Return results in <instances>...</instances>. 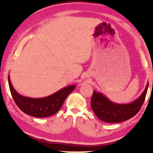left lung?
I'll return each instance as SVG.
<instances>
[{"mask_svg": "<svg viewBox=\"0 0 153 153\" xmlns=\"http://www.w3.org/2000/svg\"><path fill=\"white\" fill-rule=\"evenodd\" d=\"M148 83L144 91L137 100L128 104L112 102L100 92L94 91L91 99V107L100 120L108 123H117L133 117L144 103Z\"/></svg>", "mask_w": 153, "mask_h": 153, "instance_id": "8db88e82", "label": "left lung"}]
</instances>
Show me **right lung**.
<instances>
[{
  "instance_id": "1",
  "label": "right lung",
  "mask_w": 153,
  "mask_h": 153,
  "mask_svg": "<svg viewBox=\"0 0 153 153\" xmlns=\"http://www.w3.org/2000/svg\"><path fill=\"white\" fill-rule=\"evenodd\" d=\"M8 79L10 93L18 107L26 114L35 117H46L56 114L62 107L68 95L76 87V85H71L46 97L30 98L22 96L15 90L9 74Z\"/></svg>"
}]
</instances>
